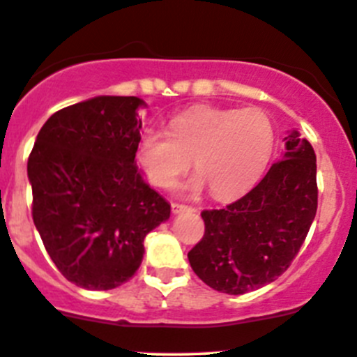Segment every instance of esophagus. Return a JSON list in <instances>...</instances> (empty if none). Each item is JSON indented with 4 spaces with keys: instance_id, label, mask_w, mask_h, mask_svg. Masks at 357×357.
Returning <instances> with one entry per match:
<instances>
[{
    "instance_id": "1",
    "label": "esophagus",
    "mask_w": 357,
    "mask_h": 357,
    "mask_svg": "<svg viewBox=\"0 0 357 357\" xmlns=\"http://www.w3.org/2000/svg\"><path fill=\"white\" fill-rule=\"evenodd\" d=\"M172 211H174V213H182V211H194V208L182 203H172Z\"/></svg>"
}]
</instances>
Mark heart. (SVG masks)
I'll return each mask as SVG.
<instances>
[{"label": "heart", "mask_w": 357, "mask_h": 357, "mask_svg": "<svg viewBox=\"0 0 357 357\" xmlns=\"http://www.w3.org/2000/svg\"><path fill=\"white\" fill-rule=\"evenodd\" d=\"M274 147V126L259 107L218 109L210 105L183 111L167 130L147 128L140 137L139 156L151 182L168 189L190 168L197 174L182 190L210 187L218 199L246 192L262 175Z\"/></svg>", "instance_id": "b5f03b06"}]
</instances>
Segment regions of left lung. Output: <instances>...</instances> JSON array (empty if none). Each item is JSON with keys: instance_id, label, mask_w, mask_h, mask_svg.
I'll return each mask as SVG.
<instances>
[{"instance_id": "1", "label": "left lung", "mask_w": 357, "mask_h": 357, "mask_svg": "<svg viewBox=\"0 0 357 357\" xmlns=\"http://www.w3.org/2000/svg\"><path fill=\"white\" fill-rule=\"evenodd\" d=\"M283 160L248 194L204 210V236L189 253L203 283L243 295L273 283L290 267L317 210L316 154L297 130L284 137Z\"/></svg>"}]
</instances>
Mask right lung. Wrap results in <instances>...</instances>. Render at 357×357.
I'll return each instance as SVG.
<instances>
[{"mask_svg": "<svg viewBox=\"0 0 357 357\" xmlns=\"http://www.w3.org/2000/svg\"><path fill=\"white\" fill-rule=\"evenodd\" d=\"M144 105L139 97L100 95L60 109L31 151L34 225L76 287L126 283L142 264L144 238L170 218V204L135 163Z\"/></svg>", "mask_w": 357, "mask_h": 357, "instance_id": "add662e5", "label": "right lung"}]
</instances>
